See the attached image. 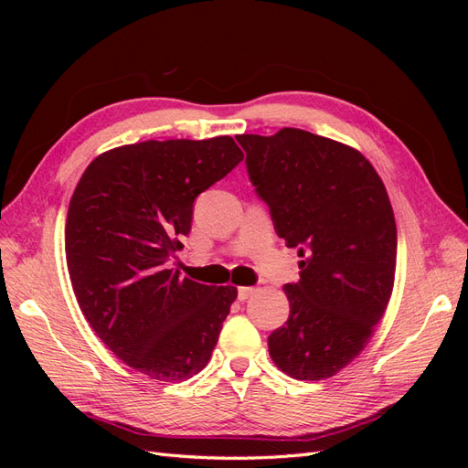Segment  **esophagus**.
I'll return each instance as SVG.
<instances>
[{"instance_id":"34e87169","label":"esophagus","mask_w":468,"mask_h":468,"mask_svg":"<svg viewBox=\"0 0 468 468\" xmlns=\"http://www.w3.org/2000/svg\"><path fill=\"white\" fill-rule=\"evenodd\" d=\"M256 292V289L253 287H239L238 289V301H246V299H250V296Z\"/></svg>"}]
</instances>
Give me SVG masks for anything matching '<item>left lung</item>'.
<instances>
[{"label": "left lung", "mask_w": 468, "mask_h": 468, "mask_svg": "<svg viewBox=\"0 0 468 468\" xmlns=\"http://www.w3.org/2000/svg\"><path fill=\"white\" fill-rule=\"evenodd\" d=\"M236 140L277 236L303 258L269 356L292 378H328L359 356L390 301L396 222L387 189L361 152L330 138L281 129Z\"/></svg>", "instance_id": "left-lung-1"}]
</instances>
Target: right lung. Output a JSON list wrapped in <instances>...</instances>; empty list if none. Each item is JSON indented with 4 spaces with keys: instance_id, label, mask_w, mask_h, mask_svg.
<instances>
[{
    "instance_id": "add662e5",
    "label": "right lung",
    "mask_w": 468,
    "mask_h": 468,
    "mask_svg": "<svg viewBox=\"0 0 468 468\" xmlns=\"http://www.w3.org/2000/svg\"><path fill=\"white\" fill-rule=\"evenodd\" d=\"M230 136L146 140L88 165L66 218V261L83 316L133 369L181 380L208 363L236 287L181 279L197 195L242 162Z\"/></svg>"
}]
</instances>
